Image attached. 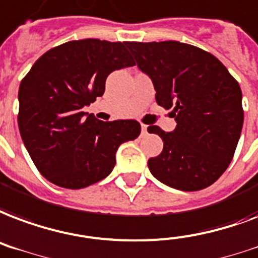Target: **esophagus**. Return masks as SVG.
<instances>
[{
    "label": "esophagus",
    "instance_id": "34e87169",
    "mask_svg": "<svg viewBox=\"0 0 258 258\" xmlns=\"http://www.w3.org/2000/svg\"><path fill=\"white\" fill-rule=\"evenodd\" d=\"M141 128H142V134H146L147 133V125L146 124L141 125Z\"/></svg>",
    "mask_w": 258,
    "mask_h": 258
}]
</instances>
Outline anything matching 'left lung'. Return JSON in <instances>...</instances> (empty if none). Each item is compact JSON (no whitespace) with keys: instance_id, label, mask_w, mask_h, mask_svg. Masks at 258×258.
Segmentation results:
<instances>
[{"instance_id":"8db88e82","label":"left lung","mask_w":258,"mask_h":258,"mask_svg":"<svg viewBox=\"0 0 258 258\" xmlns=\"http://www.w3.org/2000/svg\"><path fill=\"white\" fill-rule=\"evenodd\" d=\"M138 68L154 84L157 104L173 108L177 125L147 131L164 141L147 165L151 174L174 189L200 190L223 174L231 162L243 124L242 92L221 60L186 43L125 42Z\"/></svg>"}]
</instances>
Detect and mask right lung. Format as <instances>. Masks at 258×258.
I'll return each mask as SVG.
<instances>
[{"label": "right lung", "mask_w": 258, "mask_h": 258, "mask_svg": "<svg viewBox=\"0 0 258 258\" xmlns=\"http://www.w3.org/2000/svg\"><path fill=\"white\" fill-rule=\"evenodd\" d=\"M134 64L125 42L72 40L44 52L21 80L20 135L48 181L68 189L101 181L121 143L139 137L137 120L101 121L84 112L112 72Z\"/></svg>", "instance_id": "1"}]
</instances>
